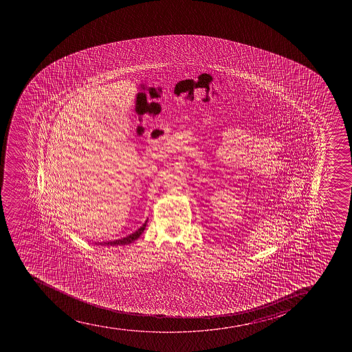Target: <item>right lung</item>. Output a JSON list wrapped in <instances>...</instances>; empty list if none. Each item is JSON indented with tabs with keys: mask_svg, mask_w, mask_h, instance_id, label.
I'll list each match as a JSON object with an SVG mask.
<instances>
[{
	"mask_svg": "<svg viewBox=\"0 0 352 352\" xmlns=\"http://www.w3.org/2000/svg\"><path fill=\"white\" fill-rule=\"evenodd\" d=\"M146 221H148V220H146V223H143L142 226L140 227L139 230L131 234L129 236L122 237V239H119V240L101 242V243L98 244H101V245H126V244L132 243L134 241L138 240L140 235L143 233V230H146Z\"/></svg>",
	"mask_w": 352,
	"mask_h": 352,
	"instance_id": "obj_1",
	"label": "right lung"
}]
</instances>
